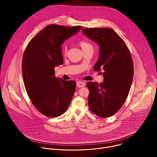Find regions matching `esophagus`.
I'll return each instance as SVG.
<instances>
[{
	"label": "esophagus",
	"mask_w": 157,
	"mask_h": 157,
	"mask_svg": "<svg viewBox=\"0 0 157 157\" xmlns=\"http://www.w3.org/2000/svg\"><path fill=\"white\" fill-rule=\"evenodd\" d=\"M76 86L78 87H84L86 86V83L82 81H78V82H76Z\"/></svg>",
	"instance_id": "esophagus-1"
}]
</instances>
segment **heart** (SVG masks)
Returning <instances> with one entry per match:
<instances>
[{"label":"heart","mask_w":157,"mask_h":157,"mask_svg":"<svg viewBox=\"0 0 157 157\" xmlns=\"http://www.w3.org/2000/svg\"><path fill=\"white\" fill-rule=\"evenodd\" d=\"M79 46L81 47V48H82V50L84 52L87 50H93V46L92 45V44L89 42H88L84 40H81L79 42ZM67 52H68V47H67L66 44H64V45L62 48V52L64 55H66Z\"/></svg>","instance_id":"heart-1"}]
</instances>
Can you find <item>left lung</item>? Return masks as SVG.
<instances>
[{
	"label": "left lung",
	"instance_id": "obj_1",
	"mask_svg": "<svg viewBox=\"0 0 157 157\" xmlns=\"http://www.w3.org/2000/svg\"><path fill=\"white\" fill-rule=\"evenodd\" d=\"M82 32L99 45L94 70L104 71L102 83H86L89 107L98 116L109 117L121 108L128 96L133 76L132 56L124 40L113 29L87 28Z\"/></svg>",
	"mask_w": 157,
	"mask_h": 157
}]
</instances>
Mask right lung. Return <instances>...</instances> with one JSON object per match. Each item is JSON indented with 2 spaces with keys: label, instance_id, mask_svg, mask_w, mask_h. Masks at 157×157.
Listing matches in <instances>:
<instances>
[{
  "label": "right lung",
  "instance_id": "1",
  "mask_svg": "<svg viewBox=\"0 0 157 157\" xmlns=\"http://www.w3.org/2000/svg\"><path fill=\"white\" fill-rule=\"evenodd\" d=\"M82 27L50 25L30 40L22 60V73L28 96L44 116L64 113L75 93L76 82L55 76V68L63 63L61 45Z\"/></svg>",
  "mask_w": 157,
  "mask_h": 157
}]
</instances>
